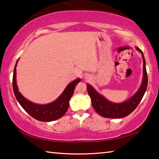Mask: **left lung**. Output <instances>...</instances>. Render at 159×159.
<instances>
[{
  "instance_id": "left-lung-1",
  "label": "left lung",
  "mask_w": 159,
  "mask_h": 159,
  "mask_svg": "<svg viewBox=\"0 0 159 159\" xmlns=\"http://www.w3.org/2000/svg\"><path fill=\"white\" fill-rule=\"evenodd\" d=\"M136 49L141 52L142 59H143V79H142L140 88L130 99L124 102H121V103H114V102L107 100L105 98H104L103 96L97 92L92 86L87 84L88 93L90 97L92 105L96 112L101 116L109 118H119L127 116L131 114L140 103L142 99L146 92L148 84V78L146 69V62H145L143 52L138 47H136Z\"/></svg>"
}]
</instances>
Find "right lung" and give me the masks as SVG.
<instances>
[{
    "label": "right lung",
    "mask_w": 159,
    "mask_h": 159,
    "mask_svg": "<svg viewBox=\"0 0 159 159\" xmlns=\"http://www.w3.org/2000/svg\"><path fill=\"white\" fill-rule=\"evenodd\" d=\"M15 64L12 78V86L15 98L21 107L35 119L40 121L48 122L57 120L62 117L66 112L69 106V100L74 94L76 85L80 81V79L73 80L66 86L63 93L59 98L52 102L48 104H38L29 101L18 90L16 82V67Z\"/></svg>",
    "instance_id": "1"
}]
</instances>
